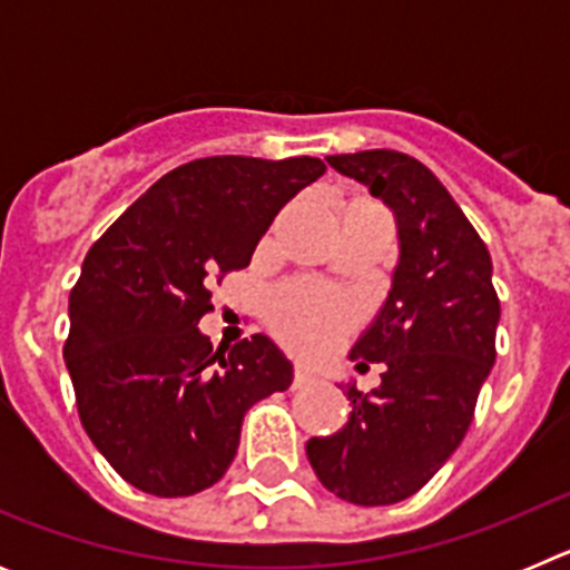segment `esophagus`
Here are the masks:
<instances>
[{
	"label": "esophagus",
	"instance_id": "esophagus-1",
	"mask_svg": "<svg viewBox=\"0 0 570 570\" xmlns=\"http://www.w3.org/2000/svg\"><path fill=\"white\" fill-rule=\"evenodd\" d=\"M311 380H314V376H311V371H308V367H296V371H294V387L308 385Z\"/></svg>",
	"mask_w": 570,
	"mask_h": 570
}]
</instances>
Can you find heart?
<instances>
[{
  "mask_svg": "<svg viewBox=\"0 0 570 570\" xmlns=\"http://www.w3.org/2000/svg\"><path fill=\"white\" fill-rule=\"evenodd\" d=\"M354 308L342 296L314 285H291L271 299L268 320L282 340L305 351H322L334 345Z\"/></svg>",
  "mask_w": 570,
  "mask_h": 570,
  "instance_id": "obj_1",
  "label": "heart"
}]
</instances>
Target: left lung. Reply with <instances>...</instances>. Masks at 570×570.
<instances>
[{
	"instance_id": "left-lung-1",
	"label": "left lung",
	"mask_w": 570,
	"mask_h": 570,
	"mask_svg": "<svg viewBox=\"0 0 570 570\" xmlns=\"http://www.w3.org/2000/svg\"><path fill=\"white\" fill-rule=\"evenodd\" d=\"M328 165L394 210L400 262L380 314L351 347L360 371L385 365L382 382L371 394L347 382V422L311 436L305 451L340 500L394 505L460 448L497 360L500 299L485 242L420 159L380 148Z\"/></svg>"
}]
</instances>
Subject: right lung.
<instances>
[{
    "mask_svg": "<svg viewBox=\"0 0 570 570\" xmlns=\"http://www.w3.org/2000/svg\"><path fill=\"white\" fill-rule=\"evenodd\" d=\"M322 174L316 156L194 159L85 256L65 365L90 442L139 491L190 497L223 480L248 407L294 380L268 336L214 347L196 325L214 311L210 282L248 268L274 216Z\"/></svg>",
    "mask_w": 570,
    "mask_h": 570,
    "instance_id": "add662e5",
    "label": "right lung"
}]
</instances>
